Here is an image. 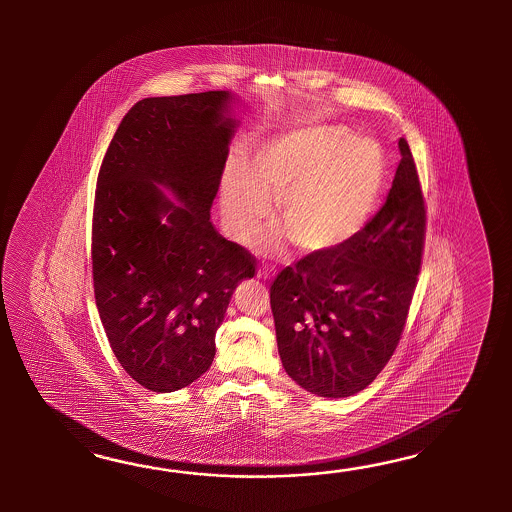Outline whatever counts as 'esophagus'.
I'll return each instance as SVG.
<instances>
[{
  "instance_id": "esophagus-1",
  "label": "esophagus",
  "mask_w": 512,
  "mask_h": 512,
  "mask_svg": "<svg viewBox=\"0 0 512 512\" xmlns=\"http://www.w3.org/2000/svg\"><path fill=\"white\" fill-rule=\"evenodd\" d=\"M258 278H261V280H271V278H272L271 267H261L260 271H258Z\"/></svg>"
}]
</instances>
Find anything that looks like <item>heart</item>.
<instances>
[{
    "label": "heart",
    "instance_id": "b5f03b06",
    "mask_svg": "<svg viewBox=\"0 0 512 512\" xmlns=\"http://www.w3.org/2000/svg\"><path fill=\"white\" fill-rule=\"evenodd\" d=\"M247 177L227 175L221 207L230 230L249 238L278 197L283 227L305 252L335 251L359 234L381 192V150L344 126L322 124L272 137L251 153Z\"/></svg>",
    "mask_w": 512,
    "mask_h": 512
}]
</instances>
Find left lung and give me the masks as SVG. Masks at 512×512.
Returning <instances> with one entry per match:
<instances>
[{
  "instance_id": "8db88e82",
  "label": "left lung",
  "mask_w": 512,
  "mask_h": 512,
  "mask_svg": "<svg viewBox=\"0 0 512 512\" xmlns=\"http://www.w3.org/2000/svg\"><path fill=\"white\" fill-rule=\"evenodd\" d=\"M401 163L381 210L335 251L307 254L271 283L278 351L287 375L320 397L364 390L403 335L426 236L414 155Z\"/></svg>"
}]
</instances>
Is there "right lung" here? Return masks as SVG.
Masks as SVG:
<instances>
[{"instance_id":"add662e5","label":"right lung","mask_w":512,"mask_h":512,"mask_svg":"<svg viewBox=\"0 0 512 512\" xmlns=\"http://www.w3.org/2000/svg\"><path fill=\"white\" fill-rule=\"evenodd\" d=\"M229 100L227 91L142 98L98 172L91 225L98 315L120 366L152 392L181 390L210 368L232 293L256 274L251 252L210 221L234 133Z\"/></svg>"}]
</instances>
